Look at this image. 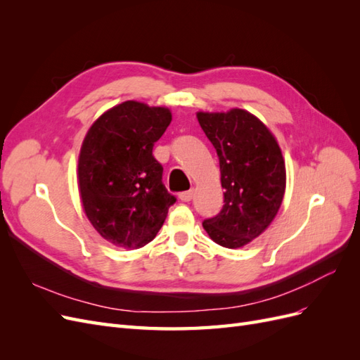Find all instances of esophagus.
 Returning a JSON list of instances; mask_svg holds the SVG:
<instances>
[{"label":"esophagus","instance_id":"1","mask_svg":"<svg viewBox=\"0 0 360 360\" xmlns=\"http://www.w3.org/2000/svg\"><path fill=\"white\" fill-rule=\"evenodd\" d=\"M179 198L183 201V202H189L192 198H193V191H186V192H181L179 195Z\"/></svg>","mask_w":360,"mask_h":360}]
</instances>
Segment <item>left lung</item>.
Returning <instances> with one entry per match:
<instances>
[{
  "label": "left lung",
  "instance_id": "1",
  "mask_svg": "<svg viewBox=\"0 0 360 360\" xmlns=\"http://www.w3.org/2000/svg\"><path fill=\"white\" fill-rule=\"evenodd\" d=\"M197 118L219 158L225 189L222 210L202 226L214 243L242 248L275 219L285 192L284 158L264 123L245 110Z\"/></svg>",
  "mask_w": 360,
  "mask_h": 360
}]
</instances>
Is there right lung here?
I'll return each instance as SVG.
<instances>
[{"label":"right lung","instance_id":"1","mask_svg":"<svg viewBox=\"0 0 360 360\" xmlns=\"http://www.w3.org/2000/svg\"><path fill=\"white\" fill-rule=\"evenodd\" d=\"M171 118L168 108L127 101L103 112L84 138L78 160L84 212L115 246H146L176 202L153 156Z\"/></svg>","mask_w":360,"mask_h":360}]
</instances>
